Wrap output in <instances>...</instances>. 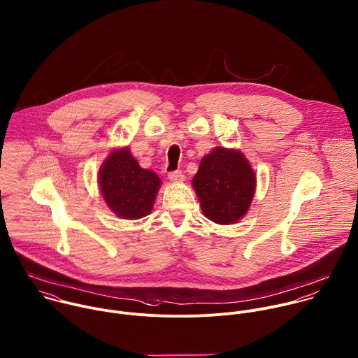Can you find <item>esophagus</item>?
Returning a JSON list of instances; mask_svg holds the SVG:
<instances>
[{
    "label": "esophagus",
    "mask_w": 358,
    "mask_h": 358,
    "mask_svg": "<svg viewBox=\"0 0 358 358\" xmlns=\"http://www.w3.org/2000/svg\"><path fill=\"white\" fill-rule=\"evenodd\" d=\"M169 180L173 182H182L185 180V176L181 171H171L169 173Z\"/></svg>",
    "instance_id": "1"
}]
</instances>
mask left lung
Masks as SVG:
<instances>
[{"instance_id":"obj_1","label":"left lung","mask_w":358,"mask_h":358,"mask_svg":"<svg viewBox=\"0 0 358 358\" xmlns=\"http://www.w3.org/2000/svg\"><path fill=\"white\" fill-rule=\"evenodd\" d=\"M203 215L217 224L237 223L250 209L257 177L240 150L215 148L192 178Z\"/></svg>"}]
</instances>
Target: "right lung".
<instances>
[{
    "instance_id": "add662e5",
    "label": "right lung",
    "mask_w": 358,
    "mask_h": 358,
    "mask_svg": "<svg viewBox=\"0 0 358 358\" xmlns=\"http://www.w3.org/2000/svg\"><path fill=\"white\" fill-rule=\"evenodd\" d=\"M99 185L107 206L121 219H141L152 212L162 181L142 169L127 148L113 150L99 170Z\"/></svg>"
}]
</instances>
